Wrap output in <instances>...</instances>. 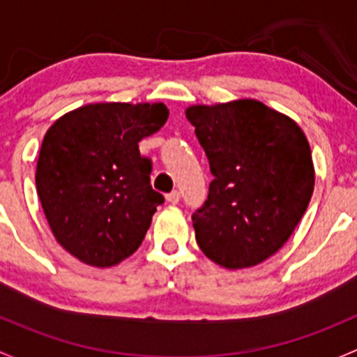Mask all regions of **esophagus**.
I'll return each mask as SVG.
<instances>
[{
  "label": "esophagus",
  "mask_w": 357,
  "mask_h": 357,
  "mask_svg": "<svg viewBox=\"0 0 357 357\" xmlns=\"http://www.w3.org/2000/svg\"><path fill=\"white\" fill-rule=\"evenodd\" d=\"M167 201L170 204H177L180 201V192L178 190H172L170 194H167Z\"/></svg>",
  "instance_id": "obj_1"
}]
</instances>
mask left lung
I'll return each mask as SVG.
<instances>
[{"instance_id": "8db88e82", "label": "left lung", "mask_w": 357, "mask_h": 357, "mask_svg": "<svg viewBox=\"0 0 357 357\" xmlns=\"http://www.w3.org/2000/svg\"><path fill=\"white\" fill-rule=\"evenodd\" d=\"M185 116L215 177L192 215L197 244L227 270L256 266L306 213L314 189L310 142L290 116L258 99L194 105Z\"/></svg>"}]
</instances>
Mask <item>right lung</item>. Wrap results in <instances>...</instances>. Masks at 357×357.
<instances>
[{"mask_svg": "<svg viewBox=\"0 0 357 357\" xmlns=\"http://www.w3.org/2000/svg\"><path fill=\"white\" fill-rule=\"evenodd\" d=\"M168 119L163 102H93L65 113L43 139L36 187L58 244L82 263L115 266L142 244L165 197L139 142Z\"/></svg>", "mask_w": 357, "mask_h": 357, "instance_id": "1", "label": "right lung"}]
</instances>
